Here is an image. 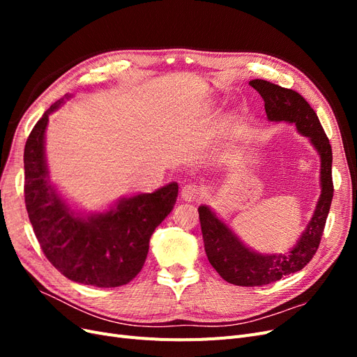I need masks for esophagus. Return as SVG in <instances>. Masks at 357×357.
Wrapping results in <instances>:
<instances>
[{
  "label": "esophagus",
  "instance_id": "obj_1",
  "mask_svg": "<svg viewBox=\"0 0 357 357\" xmlns=\"http://www.w3.org/2000/svg\"><path fill=\"white\" fill-rule=\"evenodd\" d=\"M204 193V189L201 185H198V183H188V185H185V188L181 189V198L185 201H198L201 199Z\"/></svg>",
  "mask_w": 357,
  "mask_h": 357
}]
</instances>
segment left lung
<instances>
[{
    "label": "left lung",
    "mask_w": 357,
    "mask_h": 357,
    "mask_svg": "<svg viewBox=\"0 0 357 357\" xmlns=\"http://www.w3.org/2000/svg\"><path fill=\"white\" fill-rule=\"evenodd\" d=\"M250 86L262 96L268 121L294 123L316 147L321 162V193L307 229L286 255H259L253 252L207 205L198 208L205 253L211 266L228 283L247 287L278 282L284 275L301 271L311 261L319 248L333 197L332 147L316 112L296 91L261 79L252 80Z\"/></svg>",
    "instance_id": "8db88e82"
}]
</instances>
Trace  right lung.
Returning <instances> with one entry per match:
<instances>
[{
  "mask_svg": "<svg viewBox=\"0 0 357 357\" xmlns=\"http://www.w3.org/2000/svg\"><path fill=\"white\" fill-rule=\"evenodd\" d=\"M68 98V96H67ZM50 109L32 128L24 152L25 205L32 229L49 262L71 282L117 287L142 271L150 236L174 207L178 185L122 198L105 213L82 218L50 185L45 132Z\"/></svg>",
  "mask_w": 357,
  "mask_h": 357,
  "instance_id": "obj_1",
  "label": "right lung"
}]
</instances>
